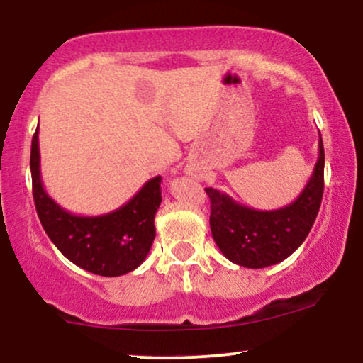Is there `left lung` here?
Returning <instances> with one entry per match:
<instances>
[{"label": "left lung", "instance_id": "1", "mask_svg": "<svg viewBox=\"0 0 363 363\" xmlns=\"http://www.w3.org/2000/svg\"><path fill=\"white\" fill-rule=\"evenodd\" d=\"M320 134V133H318ZM323 144L311 179L294 202L275 211L239 204L225 192L206 187L211 199V232L217 247L230 262L262 269L282 262L301 247L320 209L323 194Z\"/></svg>", "mask_w": 363, "mask_h": 363}]
</instances>
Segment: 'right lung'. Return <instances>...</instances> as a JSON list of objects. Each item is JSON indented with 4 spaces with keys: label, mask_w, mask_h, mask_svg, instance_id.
Segmentation results:
<instances>
[{
    "label": "right lung",
    "mask_w": 363,
    "mask_h": 363,
    "mask_svg": "<svg viewBox=\"0 0 363 363\" xmlns=\"http://www.w3.org/2000/svg\"><path fill=\"white\" fill-rule=\"evenodd\" d=\"M31 141L33 197L51 242L77 267L103 277L133 272L147 257L156 238L154 217L161 206V176L144 184L119 209L101 216H77L48 194L41 181L40 141Z\"/></svg>",
    "instance_id": "add662e5"
}]
</instances>
